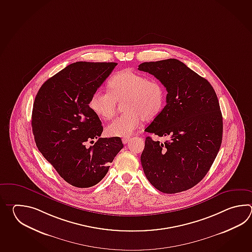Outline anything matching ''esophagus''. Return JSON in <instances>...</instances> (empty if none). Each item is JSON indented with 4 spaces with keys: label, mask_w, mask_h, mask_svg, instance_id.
<instances>
[{
    "label": "esophagus",
    "mask_w": 252,
    "mask_h": 252,
    "mask_svg": "<svg viewBox=\"0 0 252 252\" xmlns=\"http://www.w3.org/2000/svg\"><path fill=\"white\" fill-rule=\"evenodd\" d=\"M129 140H130V137H124L123 139V142H124V144H127Z\"/></svg>",
    "instance_id": "esophagus-1"
}]
</instances>
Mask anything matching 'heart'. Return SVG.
Masks as SVG:
<instances>
[{"label":"heart","instance_id":"obj_1","mask_svg":"<svg viewBox=\"0 0 252 252\" xmlns=\"http://www.w3.org/2000/svg\"><path fill=\"white\" fill-rule=\"evenodd\" d=\"M109 91L97 89L92 94L88 105L100 118L109 120L115 111L116 101L124 99L125 113L114 119L106 128L110 136L128 137L141 126L143 119L156 118L164 106L166 92L156 79L131 70H123L108 81Z\"/></svg>","mask_w":252,"mask_h":252}]
</instances>
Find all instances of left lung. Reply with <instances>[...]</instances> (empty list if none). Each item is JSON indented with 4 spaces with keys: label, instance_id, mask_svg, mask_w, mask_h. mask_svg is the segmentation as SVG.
<instances>
[{
    "label": "left lung",
    "instance_id": "1",
    "mask_svg": "<svg viewBox=\"0 0 252 252\" xmlns=\"http://www.w3.org/2000/svg\"><path fill=\"white\" fill-rule=\"evenodd\" d=\"M138 69L154 75L167 91L166 106L145 131L169 140L146 138L140 157L145 176L162 193L188 190L205 177L220 148L217 95L208 81L177 59L144 62Z\"/></svg>",
    "mask_w": 252,
    "mask_h": 252
}]
</instances>
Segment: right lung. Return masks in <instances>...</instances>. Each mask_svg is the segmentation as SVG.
<instances>
[{
  "label": "right lung",
  "instance_id": "right-lung-1",
  "mask_svg": "<svg viewBox=\"0 0 252 252\" xmlns=\"http://www.w3.org/2000/svg\"><path fill=\"white\" fill-rule=\"evenodd\" d=\"M117 63L75 62L46 81L33 104V135L38 150L71 186L91 188L124 148L120 137L100 138L103 128L88 105L92 94ZM97 141L86 148L87 141Z\"/></svg>",
  "mask_w": 252,
  "mask_h": 252
}]
</instances>
